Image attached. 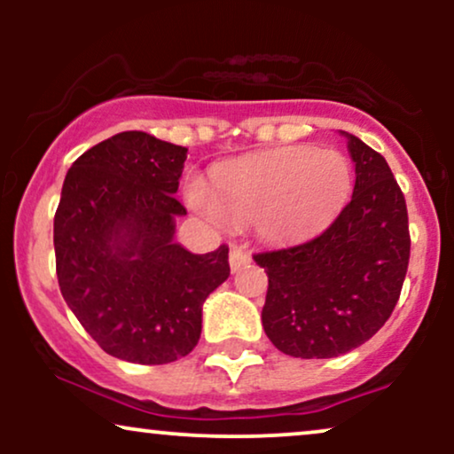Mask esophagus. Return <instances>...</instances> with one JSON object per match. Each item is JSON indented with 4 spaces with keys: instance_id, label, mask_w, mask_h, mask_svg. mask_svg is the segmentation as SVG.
I'll return each mask as SVG.
<instances>
[{
    "instance_id": "esophagus-1",
    "label": "esophagus",
    "mask_w": 454,
    "mask_h": 454,
    "mask_svg": "<svg viewBox=\"0 0 454 454\" xmlns=\"http://www.w3.org/2000/svg\"><path fill=\"white\" fill-rule=\"evenodd\" d=\"M231 270L232 273H237V270H241L243 267H247V264H252V256H249L247 252H243L241 247H232L231 249Z\"/></svg>"
}]
</instances>
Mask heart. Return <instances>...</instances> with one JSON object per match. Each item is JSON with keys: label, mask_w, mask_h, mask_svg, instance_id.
Listing matches in <instances>:
<instances>
[{"label": "heart", "mask_w": 454, "mask_h": 454, "mask_svg": "<svg viewBox=\"0 0 454 454\" xmlns=\"http://www.w3.org/2000/svg\"><path fill=\"white\" fill-rule=\"evenodd\" d=\"M352 164L341 151L311 145L245 155L217 168L211 190L187 187L192 207L213 222L254 223L267 243H294L320 232L352 194Z\"/></svg>", "instance_id": "heart-1"}]
</instances>
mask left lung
Wrapping results in <instances>:
<instances>
[{
  "label": "left lung",
  "instance_id": "obj_1",
  "mask_svg": "<svg viewBox=\"0 0 454 454\" xmlns=\"http://www.w3.org/2000/svg\"><path fill=\"white\" fill-rule=\"evenodd\" d=\"M340 134L356 175L346 209L311 241L254 256L269 275L264 333L294 358H333L372 340L408 270V209L397 181L378 151Z\"/></svg>",
  "mask_w": 454,
  "mask_h": 454
}]
</instances>
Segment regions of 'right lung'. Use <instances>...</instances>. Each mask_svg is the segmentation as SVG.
<instances>
[{
    "instance_id": "right-lung-1",
    "label": "right lung",
    "mask_w": 454,
    "mask_h": 454,
    "mask_svg": "<svg viewBox=\"0 0 454 454\" xmlns=\"http://www.w3.org/2000/svg\"><path fill=\"white\" fill-rule=\"evenodd\" d=\"M187 149L121 132L67 170L55 213L57 279L67 307L104 352L137 364L187 356L202 305L231 275L228 247L192 254L175 241Z\"/></svg>"
}]
</instances>
